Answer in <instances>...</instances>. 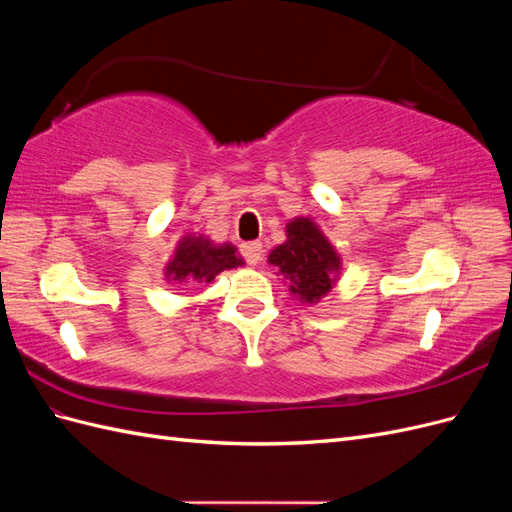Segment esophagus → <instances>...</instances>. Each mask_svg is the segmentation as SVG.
<instances>
[{
    "label": "esophagus",
    "mask_w": 512,
    "mask_h": 512,
    "mask_svg": "<svg viewBox=\"0 0 512 512\" xmlns=\"http://www.w3.org/2000/svg\"><path fill=\"white\" fill-rule=\"evenodd\" d=\"M241 254L245 258L247 265H258L262 258V243L260 241H250L241 245Z\"/></svg>",
    "instance_id": "esophagus-1"
}]
</instances>
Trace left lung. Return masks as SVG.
Segmentation results:
<instances>
[{
	"label": "left lung",
	"mask_w": 512,
	"mask_h": 512,
	"mask_svg": "<svg viewBox=\"0 0 512 512\" xmlns=\"http://www.w3.org/2000/svg\"><path fill=\"white\" fill-rule=\"evenodd\" d=\"M286 241L269 254V262L288 277V288L303 303H318L339 271V256L322 230L307 218L286 226Z\"/></svg>",
	"instance_id": "8db88e82"
}]
</instances>
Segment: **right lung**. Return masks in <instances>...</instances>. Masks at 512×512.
<instances>
[{"label": "right lung", "mask_w": 512, "mask_h": 512, "mask_svg": "<svg viewBox=\"0 0 512 512\" xmlns=\"http://www.w3.org/2000/svg\"><path fill=\"white\" fill-rule=\"evenodd\" d=\"M243 265V258L237 256V247L230 243L213 245L205 237H192L185 235L173 260L166 265V277L173 282H213V277L226 271Z\"/></svg>", "instance_id": "obj_1"}]
</instances>
